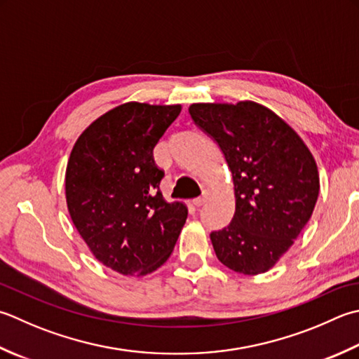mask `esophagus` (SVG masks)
I'll use <instances>...</instances> for the list:
<instances>
[{
    "instance_id": "esophagus-1",
    "label": "esophagus",
    "mask_w": 359,
    "mask_h": 359,
    "mask_svg": "<svg viewBox=\"0 0 359 359\" xmlns=\"http://www.w3.org/2000/svg\"><path fill=\"white\" fill-rule=\"evenodd\" d=\"M207 199H208V196H207V194H202L201 198H196V199L193 201V203H194L196 207H201V205H203V203L207 202Z\"/></svg>"
}]
</instances>
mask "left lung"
Here are the masks:
<instances>
[{
	"label": "left lung",
	"instance_id": "1",
	"mask_svg": "<svg viewBox=\"0 0 359 359\" xmlns=\"http://www.w3.org/2000/svg\"><path fill=\"white\" fill-rule=\"evenodd\" d=\"M188 111L219 144L233 180L235 215L227 227L210 233L216 257L244 276L268 272L318 202L313 154L290 124L258 102H199Z\"/></svg>",
	"mask_w": 359,
	"mask_h": 359
}]
</instances>
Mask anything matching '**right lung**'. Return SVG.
Here are the masks:
<instances>
[{
	"mask_svg": "<svg viewBox=\"0 0 359 359\" xmlns=\"http://www.w3.org/2000/svg\"><path fill=\"white\" fill-rule=\"evenodd\" d=\"M180 110V104L118 105L81 133L69 156L65 196L72 221L97 262L123 276L157 271L187 221L185 203L161 196L165 172L152 154Z\"/></svg>",
	"mask_w": 359,
	"mask_h": 359,
	"instance_id": "1",
	"label": "right lung"
}]
</instances>
